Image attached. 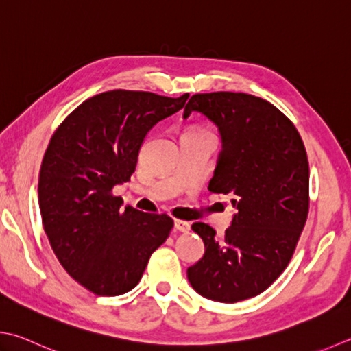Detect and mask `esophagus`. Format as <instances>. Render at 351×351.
<instances>
[{"mask_svg": "<svg viewBox=\"0 0 351 351\" xmlns=\"http://www.w3.org/2000/svg\"><path fill=\"white\" fill-rule=\"evenodd\" d=\"M175 230L180 231V232H189L190 231V223L185 222V221H180V219H175Z\"/></svg>", "mask_w": 351, "mask_h": 351, "instance_id": "1", "label": "esophagus"}]
</instances>
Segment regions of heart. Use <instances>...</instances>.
I'll return each instance as SVG.
<instances>
[{"mask_svg":"<svg viewBox=\"0 0 351 351\" xmlns=\"http://www.w3.org/2000/svg\"><path fill=\"white\" fill-rule=\"evenodd\" d=\"M189 132H202V130H196V129H191V130H189Z\"/></svg>","mask_w":351,"mask_h":351,"instance_id":"heart-1","label":"heart"}]
</instances>
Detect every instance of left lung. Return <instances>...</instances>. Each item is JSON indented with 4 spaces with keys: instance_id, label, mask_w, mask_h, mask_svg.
I'll return each mask as SVG.
<instances>
[{
    "instance_id": "8db88e82",
    "label": "left lung",
    "mask_w": 351,
    "mask_h": 351,
    "mask_svg": "<svg viewBox=\"0 0 351 351\" xmlns=\"http://www.w3.org/2000/svg\"><path fill=\"white\" fill-rule=\"evenodd\" d=\"M201 112L222 136L208 189L236 208L222 239L191 225L205 245L187 269L202 297L237 303L266 291L286 269L308 213V162L297 128L272 103L243 93L191 95L184 119Z\"/></svg>"
}]
</instances>
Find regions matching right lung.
Returning a JSON list of instances; mask_svg holds the SVG:
<instances>
[{
    "label": "right lung",
    "mask_w": 351,
    "mask_h": 351,
    "mask_svg": "<svg viewBox=\"0 0 351 351\" xmlns=\"http://www.w3.org/2000/svg\"><path fill=\"white\" fill-rule=\"evenodd\" d=\"M187 99L101 93L75 108L51 136L38 184L44 231L64 269L95 295L134 289L170 234L171 217L123 210L112 189L130 180L149 130Z\"/></svg>",
    "instance_id": "1"
}]
</instances>
